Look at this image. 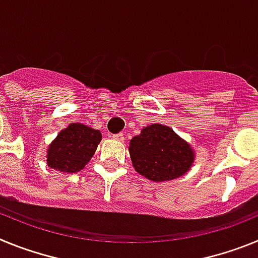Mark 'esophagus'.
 I'll return each mask as SVG.
<instances>
[{
  "instance_id": "1",
  "label": "esophagus",
  "mask_w": 258,
  "mask_h": 258,
  "mask_svg": "<svg viewBox=\"0 0 258 258\" xmlns=\"http://www.w3.org/2000/svg\"><path fill=\"white\" fill-rule=\"evenodd\" d=\"M112 138H113V140H116V141H120V142H124V141H125V134H122V133L113 134Z\"/></svg>"
}]
</instances>
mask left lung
I'll list each match as a JSON object with an SVG mask.
<instances>
[{
	"mask_svg": "<svg viewBox=\"0 0 258 258\" xmlns=\"http://www.w3.org/2000/svg\"><path fill=\"white\" fill-rule=\"evenodd\" d=\"M134 169L154 182L175 179L190 170L195 152L172 127L152 124L143 127L129 145Z\"/></svg>",
	"mask_w": 258,
	"mask_h": 258,
	"instance_id": "left-lung-1",
	"label": "left lung"
}]
</instances>
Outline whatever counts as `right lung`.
Returning a JSON list of instances; mask_svg holds the SVG:
<instances>
[{
	"instance_id": "right-lung-1",
	"label": "right lung",
	"mask_w": 258,
	"mask_h": 258,
	"mask_svg": "<svg viewBox=\"0 0 258 258\" xmlns=\"http://www.w3.org/2000/svg\"><path fill=\"white\" fill-rule=\"evenodd\" d=\"M101 140L99 131L80 122L70 124L50 143L47 165L61 173L80 172L90 161Z\"/></svg>"
}]
</instances>
